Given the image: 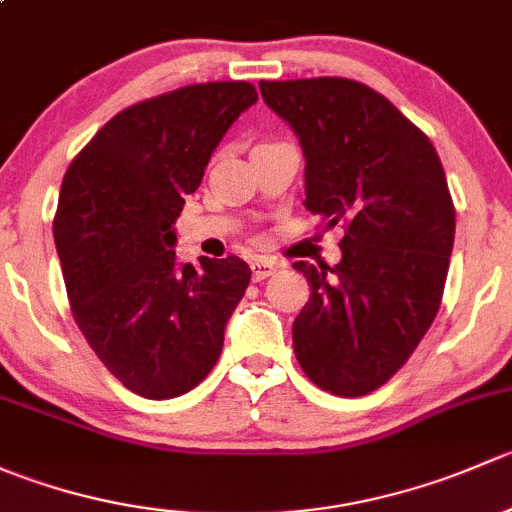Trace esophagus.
I'll use <instances>...</instances> for the list:
<instances>
[{"label": "esophagus", "instance_id": "obj_1", "mask_svg": "<svg viewBox=\"0 0 512 512\" xmlns=\"http://www.w3.org/2000/svg\"><path fill=\"white\" fill-rule=\"evenodd\" d=\"M277 270H280V265H277L275 260H267V257H257V260L252 262V280L262 282V280H267L270 275H275Z\"/></svg>", "mask_w": 512, "mask_h": 512}]
</instances>
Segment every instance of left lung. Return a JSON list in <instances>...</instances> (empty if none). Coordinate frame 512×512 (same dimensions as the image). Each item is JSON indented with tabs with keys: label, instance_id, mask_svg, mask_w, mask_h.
Masks as SVG:
<instances>
[{
	"label": "left lung",
	"instance_id": "left-lung-1",
	"mask_svg": "<svg viewBox=\"0 0 512 512\" xmlns=\"http://www.w3.org/2000/svg\"><path fill=\"white\" fill-rule=\"evenodd\" d=\"M260 91L302 143L304 208L344 227L339 265H294L312 287L292 324L294 356L319 389L366 396L409 361L441 307L456 235L441 158L359 81H260Z\"/></svg>",
	"mask_w": 512,
	"mask_h": 512
}]
</instances>
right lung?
<instances>
[{"label":"right lung","instance_id":"right-lung-1","mask_svg":"<svg viewBox=\"0 0 512 512\" xmlns=\"http://www.w3.org/2000/svg\"><path fill=\"white\" fill-rule=\"evenodd\" d=\"M255 101L247 81L146 98L116 113L66 170L54 242L71 314L133 394H185L223 352L252 272L235 255L180 267L173 225L220 138Z\"/></svg>","mask_w":512,"mask_h":512}]
</instances>
